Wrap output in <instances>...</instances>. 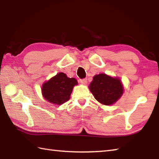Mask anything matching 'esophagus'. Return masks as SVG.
I'll return each instance as SVG.
<instances>
[{"mask_svg": "<svg viewBox=\"0 0 159 159\" xmlns=\"http://www.w3.org/2000/svg\"><path fill=\"white\" fill-rule=\"evenodd\" d=\"M79 82L81 83V84H83V85H85V84L87 83V79H80L79 80Z\"/></svg>", "mask_w": 159, "mask_h": 159, "instance_id": "34e87169", "label": "esophagus"}]
</instances>
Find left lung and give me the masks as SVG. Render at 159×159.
I'll use <instances>...</instances> for the list:
<instances>
[{"label": "left lung", "instance_id": "obj_1", "mask_svg": "<svg viewBox=\"0 0 159 159\" xmlns=\"http://www.w3.org/2000/svg\"><path fill=\"white\" fill-rule=\"evenodd\" d=\"M89 88L95 99L104 105H111L116 102L124 92L120 79L109 76L106 74L94 76Z\"/></svg>", "mask_w": 159, "mask_h": 159}]
</instances>
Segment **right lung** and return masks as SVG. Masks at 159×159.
I'll return each mask as SVG.
<instances>
[{"instance_id": "obj_1", "label": "right lung", "mask_w": 159, "mask_h": 159, "mask_svg": "<svg viewBox=\"0 0 159 159\" xmlns=\"http://www.w3.org/2000/svg\"><path fill=\"white\" fill-rule=\"evenodd\" d=\"M76 85L78 82L74 78H68L66 74L59 72L43 84L42 95L49 102L61 105L70 99Z\"/></svg>"}]
</instances>
